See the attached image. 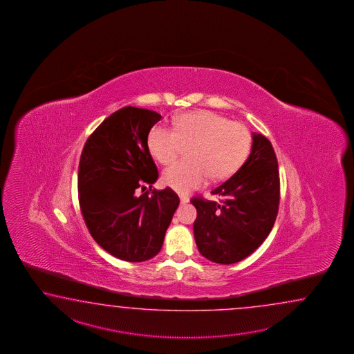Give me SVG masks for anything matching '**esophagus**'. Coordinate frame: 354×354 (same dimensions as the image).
<instances>
[{
  "label": "esophagus",
  "instance_id": "esophagus-1",
  "mask_svg": "<svg viewBox=\"0 0 354 354\" xmlns=\"http://www.w3.org/2000/svg\"><path fill=\"white\" fill-rule=\"evenodd\" d=\"M180 203H187L189 201V198H188L187 196H180Z\"/></svg>",
  "mask_w": 354,
  "mask_h": 354
}]
</instances>
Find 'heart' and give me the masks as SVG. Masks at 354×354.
<instances>
[{
  "label": "heart",
  "mask_w": 354,
  "mask_h": 354,
  "mask_svg": "<svg viewBox=\"0 0 354 354\" xmlns=\"http://www.w3.org/2000/svg\"><path fill=\"white\" fill-rule=\"evenodd\" d=\"M148 149L160 165H171L188 145V159L176 162L162 174V182L186 194L211 177L223 180L235 174L248 157L252 136L248 128L209 110L188 111L174 119V128L154 125L147 138Z\"/></svg>",
  "instance_id": "obj_1"
}]
</instances>
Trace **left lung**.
<instances>
[{"instance_id": "8db88e82", "label": "left lung", "mask_w": 354, "mask_h": 354, "mask_svg": "<svg viewBox=\"0 0 354 354\" xmlns=\"http://www.w3.org/2000/svg\"><path fill=\"white\" fill-rule=\"evenodd\" d=\"M220 203L192 197L196 244L211 262L232 264L250 256L271 233L279 206V163L271 142L253 133L244 165L211 191Z\"/></svg>"}]
</instances>
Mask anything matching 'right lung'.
<instances>
[{
  "mask_svg": "<svg viewBox=\"0 0 354 354\" xmlns=\"http://www.w3.org/2000/svg\"><path fill=\"white\" fill-rule=\"evenodd\" d=\"M160 119L151 110L122 107L91 134L80 159L78 200L87 229L101 248L127 262L158 254L180 205L169 187L136 194L158 180L147 138Z\"/></svg>",
  "mask_w": 354,
  "mask_h": 354,
  "instance_id": "add662e5",
  "label": "right lung"
}]
</instances>
